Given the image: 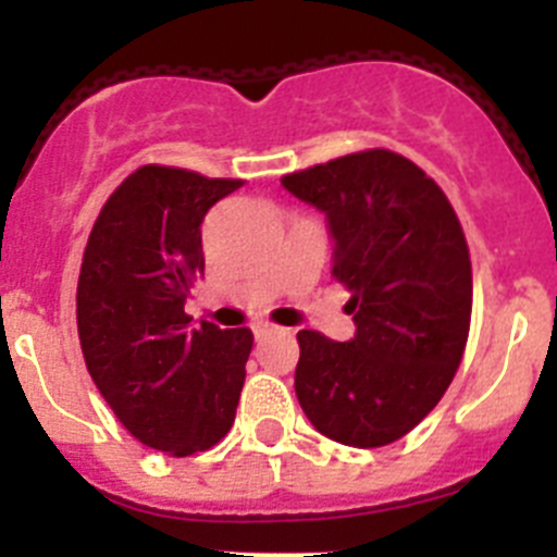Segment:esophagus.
I'll return each instance as SVG.
<instances>
[{"instance_id": "1", "label": "esophagus", "mask_w": 557, "mask_h": 557, "mask_svg": "<svg viewBox=\"0 0 557 557\" xmlns=\"http://www.w3.org/2000/svg\"><path fill=\"white\" fill-rule=\"evenodd\" d=\"M275 332H278V326H275V323H270V321L253 323V334H256V337H268V334H275Z\"/></svg>"}]
</instances>
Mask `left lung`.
<instances>
[{"label":"left lung","mask_w":557,"mask_h":557,"mask_svg":"<svg viewBox=\"0 0 557 557\" xmlns=\"http://www.w3.org/2000/svg\"><path fill=\"white\" fill-rule=\"evenodd\" d=\"M284 189L321 209L334 278L351 293L348 343L304 329L295 396L321 435L357 449L405 437L435 410L471 326V259L444 189L373 147L289 172Z\"/></svg>","instance_id":"left-lung-1"}]
</instances>
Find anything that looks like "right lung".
I'll return each instance as SVG.
<instances>
[{
  "instance_id": "1",
  "label": "right lung",
  "mask_w": 557,
  "mask_h": 557,
  "mask_svg": "<svg viewBox=\"0 0 557 557\" xmlns=\"http://www.w3.org/2000/svg\"><path fill=\"white\" fill-rule=\"evenodd\" d=\"M239 186L139 166L106 200L83 253L77 334L88 373L122 426L172 457L220 444L245 385L250 329H189L184 312L206 268V211Z\"/></svg>"
}]
</instances>
